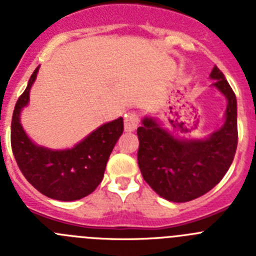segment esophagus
Returning <instances> with one entry per match:
<instances>
[{"mask_svg": "<svg viewBox=\"0 0 256 256\" xmlns=\"http://www.w3.org/2000/svg\"><path fill=\"white\" fill-rule=\"evenodd\" d=\"M140 124V115L134 112H130L124 118V128L126 130H134Z\"/></svg>", "mask_w": 256, "mask_h": 256, "instance_id": "34e87169", "label": "esophagus"}]
</instances>
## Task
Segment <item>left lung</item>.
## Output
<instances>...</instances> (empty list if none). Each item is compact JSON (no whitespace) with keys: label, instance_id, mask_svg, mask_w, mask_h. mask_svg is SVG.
<instances>
[{"label":"left lung","instance_id":"8db88e82","mask_svg":"<svg viewBox=\"0 0 256 256\" xmlns=\"http://www.w3.org/2000/svg\"><path fill=\"white\" fill-rule=\"evenodd\" d=\"M216 86L227 97L226 123L209 138L180 141L151 118L137 130L138 160L142 177L162 198L186 202L205 195L218 184L236 154L237 102L234 90L216 66L210 73Z\"/></svg>","mask_w":256,"mask_h":256}]
</instances>
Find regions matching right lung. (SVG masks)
<instances>
[{"label":"right lung","instance_id":"1","mask_svg":"<svg viewBox=\"0 0 256 256\" xmlns=\"http://www.w3.org/2000/svg\"><path fill=\"white\" fill-rule=\"evenodd\" d=\"M33 72L26 91L20 94L11 120V148L20 172L44 196L74 201L92 194L104 178L106 162L124 130L123 118L106 123L70 150L52 151L34 144L20 124V112L28 104L36 80Z\"/></svg>","mask_w":256,"mask_h":256}]
</instances>
